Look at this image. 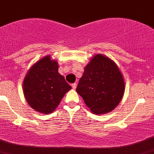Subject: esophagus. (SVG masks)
<instances>
[{
  "label": "esophagus",
  "mask_w": 154,
  "mask_h": 154,
  "mask_svg": "<svg viewBox=\"0 0 154 154\" xmlns=\"http://www.w3.org/2000/svg\"><path fill=\"white\" fill-rule=\"evenodd\" d=\"M71 86H72V88L74 89H75L76 88H77V83H72V84H71Z\"/></svg>",
  "instance_id": "1"
}]
</instances>
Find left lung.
<instances>
[{
	"instance_id": "obj_1",
	"label": "left lung",
	"mask_w": 154,
	"mask_h": 154,
	"mask_svg": "<svg viewBox=\"0 0 154 154\" xmlns=\"http://www.w3.org/2000/svg\"><path fill=\"white\" fill-rule=\"evenodd\" d=\"M124 90V80L118 67L100 54L95 55L84 68L76 89L95 114L113 110L121 101Z\"/></svg>"
}]
</instances>
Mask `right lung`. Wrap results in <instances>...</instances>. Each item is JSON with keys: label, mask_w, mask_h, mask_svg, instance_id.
<instances>
[{"label": "right lung", "mask_w": 154, "mask_h": 154, "mask_svg": "<svg viewBox=\"0 0 154 154\" xmlns=\"http://www.w3.org/2000/svg\"><path fill=\"white\" fill-rule=\"evenodd\" d=\"M58 69L57 62L47 56L36 62L25 76L24 95L28 104L37 111L52 113L71 89Z\"/></svg>", "instance_id": "1"}]
</instances>
